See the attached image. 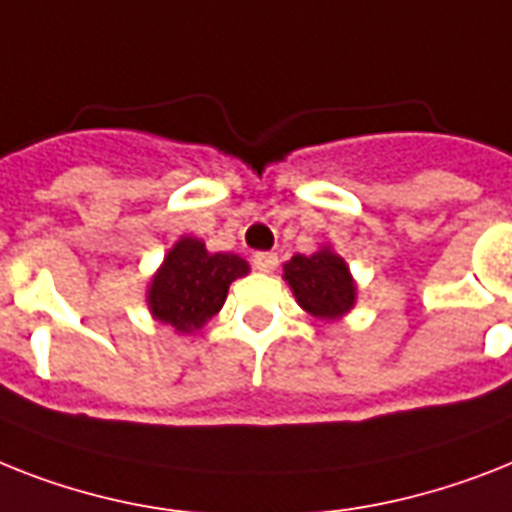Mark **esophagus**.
I'll list each match as a JSON object with an SVG mask.
<instances>
[{"label":"esophagus","mask_w":512,"mask_h":512,"mask_svg":"<svg viewBox=\"0 0 512 512\" xmlns=\"http://www.w3.org/2000/svg\"><path fill=\"white\" fill-rule=\"evenodd\" d=\"M252 265H255L260 273H273L278 268V255L273 252H255L252 255Z\"/></svg>","instance_id":"34e87169"}]
</instances>
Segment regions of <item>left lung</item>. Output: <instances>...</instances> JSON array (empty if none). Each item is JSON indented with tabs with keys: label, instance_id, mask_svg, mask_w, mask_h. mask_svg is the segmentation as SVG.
Wrapping results in <instances>:
<instances>
[{
	"label": "left lung",
	"instance_id": "left-lung-1",
	"mask_svg": "<svg viewBox=\"0 0 512 512\" xmlns=\"http://www.w3.org/2000/svg\"><path fill=\"white\" fill-rule=\"evenodd\" d=\"M284 278L292 286L299 307L315 318L336 321L355 307L357 286L350 268L328 247L313 255H294L284 265Z\"/></svg>",
	"mask_w": 512,
	"mask_h": 512
}]
</instances>
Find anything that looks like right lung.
I'll return each mask as SVG.
<instances>
[{"instance_id": "right-lung-1", "label": "right lung", "mask_w": 512, "mask_h": 512, "mask_svg": "<svg viewBox=\"0 0 512 512\" xmlns=\"http://www.w3.org/2000/svg\"><path fill=\"white\" fill-rule=\"evenodd\" d=\"M247 273V260L239 255H213L199 239L184 236L173 244L149 284V313L181 334L197 331L223 307L231 281Z\"/></svg>"}]
</instances>
